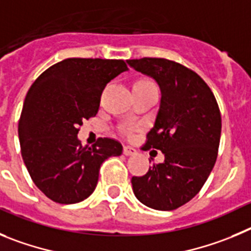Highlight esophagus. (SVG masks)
Instances as JSON below:
<instances>
[{
    "instance_id": "34e87169",
    "label": "esophagus",
    "mask_w": 251,
    "mask_h": 251,
    "mask_svg": "<svg viewBox=\"0 0 251 251\" xmlns=\"http://www.w3.org/2000/svg\"><path fill=\"white\" fill-rule=\"evenodd\" d=\"M136 152L134 148H131V146H124V155L125 156H130V155H134Z\"/></svg>"
}]
</instances>
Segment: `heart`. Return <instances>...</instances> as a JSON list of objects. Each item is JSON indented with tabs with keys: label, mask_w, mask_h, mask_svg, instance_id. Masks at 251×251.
Returning <instances> with one entry per match:
<instances>
[{
	"label": "heart",
	"mask_w": 251,
	"mask_h": 251,
	"mask_svg": "<svg viewBox=\"0 0 251 251\" xmlns=\"http://www.w3.org/2000/svg\"><path fill=\"white\" fill-rule=\"evenodd\" d=\"M135 83H152V81H150V80H148V78H141V80H137L136 82Z\"/></svg>",
	"instance_id": "obj_1"
}]
</instances>
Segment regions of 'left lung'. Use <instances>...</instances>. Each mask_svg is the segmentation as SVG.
<instances>
[{"label":"left lung","instance_id":"1","mask_svg":"<svg viewBox=\"0 0 251 251\" xmlns=\"http://www.w3.org/2000/svg\"><path fill=\"white\" fill-rule=\"evenodd\" d=\"M136 71L156 81L161 102L145 149L165 155L131 184L139 201L155 210L182 206L201 190L215 165L221 115L213 91L193 70L166 58L127 60Z\"/></svg>","mask_w":251,"mask_h":251}]
</instances>
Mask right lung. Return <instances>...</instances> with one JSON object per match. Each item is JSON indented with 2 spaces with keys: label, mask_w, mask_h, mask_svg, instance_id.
Masks as SVG:
<instances>
[{
  "label": "right lung",
  "mask_w": 251,
  "mask_h": 251,
  "mask_svg": "<svg viewBox=\"0 0 251 251\" xmlns=\"http://www.w3.org/2000/svg\"><path fill=\"white\" fill-rule=\"evenodd\" d=\"M126 70L124 60L66 58L31 85L19 121L21 155L32 181L52 201L89 198L101 164L123 153L116 140L100 137L83 146L77 134L82 121L98 114L106 85Z\"/></svg>",
  "instance_id": "obj_1"
}]
</instances>
